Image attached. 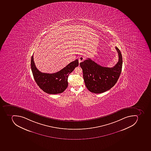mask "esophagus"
<instances>
[{
	"label": "esophagus",
	"mask_w": 151,
	"mask_h": 151,
	"mask_svg": "<svg viewBox=\"0 0 151 151\" xmlns=\"http://www.w3.org/2000/svg\"><path fill=\"white\" fill-rule=\"evenodd\" d=\"M85 58L83 57V56H80L79 58H78V62L79 63H81V62H83Z\"/></svg>",
	"instance_id": "1"
}]
</instances>
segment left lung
I'll list each match as a JSON object with an SVG mask.
<instances>
[{
    "label": "left lung",
    "mask_w": 151,
    "mask_h": 151,
    "mask_svg": "<svg viewBox=\"0 0 151 151\" xmlns=\"http://www.w3.org/2000/svg\"><path fill=\"white\" fill-rule=\"evenodd\" d=\"M116 49L119 58L113 67L101 66L89 58L80 63L85 85L92 93L98 94L109 91L117 82L122 71L123 59L119 49L116 47Z\"/></svg>",
    "instance_id": "8db88e82"
}]
</instances>
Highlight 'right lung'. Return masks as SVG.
<instances>
[{
	"label": "right lung",
	"instance_id": "right-lung-1",
	"mask_svg": "<svg viewBox=\"0 0 151 151\" xmlns=\"http://www.w3.org/2000/svg\"><path fill=\"white\" fill-rule=\"evenodd\" d=\"M33 55L31 60V67L34 79L41 89L50 94L63 93L68 85L69 74L78 66V60L71 62L61 70L54 73H41L37 69L34 62Z\"/></svg>",
	"mask_w": 151,
	"mask_h": 151
}]
</instances>
